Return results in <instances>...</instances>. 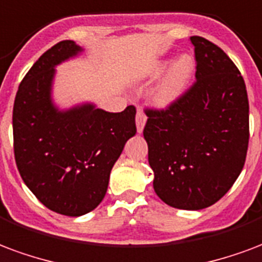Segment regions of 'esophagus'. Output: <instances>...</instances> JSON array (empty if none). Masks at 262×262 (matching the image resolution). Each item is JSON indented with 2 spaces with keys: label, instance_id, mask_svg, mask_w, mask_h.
<instances>
[{
  "label": "esophagus",
  "instance_id": "esophagus-1",
  "mask_svg": "<svg viewBox=\"0 0 262 262\" xmlns=\"http://www.w3.org/2000/svg\"><path fill=\"white\" fill-rule=\"evenodd\" d=\"M147 116L144 115V112L139 110L136 114V127H137V133H143V129L146 126Z\"/></svg>",
  "mask_w": 262,
  "mask_h": 262
}]
</instances>
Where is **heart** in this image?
<instances>
[{
  "label": "heart",
  "mask_w": 262,
  "mask_h": 262,
  "mask_svg": "<svg viewBox=\"0 0 262 262\" xmlns=\"http://www.w3.org/2000/svg\"><path fill=\"white\" fill-rule=\"evenodd\" d=\"M162 75L151 92L152 105L166 110L183 97L195 75V59L190 54H182L170 59H161L152 63L144 73L148 80H156Z\"/></svg>",
  "instance_id": "obj_1"
}]
</instances>
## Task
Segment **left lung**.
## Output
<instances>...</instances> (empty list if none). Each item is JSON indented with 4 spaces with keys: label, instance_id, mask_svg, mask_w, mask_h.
I'll list each match as a JSON object with an SVG mask.
<instances>
[{
    "label": "left lung",
    "instance_id": "8db88e82",
    "mask_svg": "<svg viewBox=\"0 0 262 262\" xmlns=\"http://www.w3.org/2000/svg\"><path fill=\"white\" fill-rule=\"evenodd\" d=\"M197 82L168 110L146 111L154 190L165 204L197 211L222 199L243 169L249 98L239 69L218 46L193 36Z\"/></svg>",
    "mask_w": 262,
    "mask_h": 262
}]
</instances>
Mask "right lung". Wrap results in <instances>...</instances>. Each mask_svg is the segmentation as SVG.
<instances>
[{"instance_id": "1", "label": "right lung", "mask_w": 262, "mask_h": 262, "mask_svg": "<svg viewBox=\"0 0 262 262\" xmlns=\"http://www.w3.org/2000/svg\"><path fill=\"white\" fill-rule=\"evenodd\" d=\"M72 40L42 54L19 84L13 104V151L30 191L47 208L80 216L100 204L111 169L136 135V108L106 112L93 102L61 110L52 100L55 67L80 55Z\"/></svg>"}]
</instances>
